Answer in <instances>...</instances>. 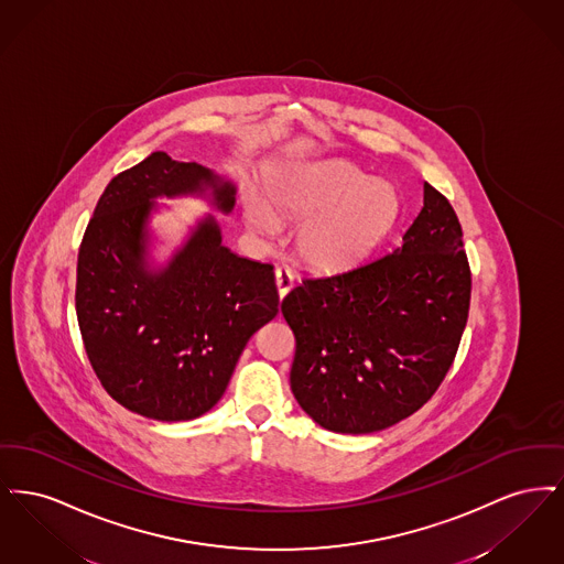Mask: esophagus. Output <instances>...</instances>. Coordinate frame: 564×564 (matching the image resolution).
<instances>
[{
    "instance_id": "34e87169",
    "label": "esophagus",
    "mask_w": 564,
    "mask_h": 564,
    "mask_svg": "<svg viewBox=\"0 0 564 564\" xmlns=\"http://www.w3.org/2000/svg\"><path fill=\"white\" fill-rule=\"evenodd\" d=\"M274 281H276V292L281 297H285V294L294 288V272L288 267H279L274 270Z\"/></svg>"
}]
</instances>
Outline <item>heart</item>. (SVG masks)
Masks as SVG:
<instances>
[{"label": "heart", "mask_w": 564, "mask_h": 564, "mask_svg": "<svg viewBox=\"0 0 564 564\" xmlns=\"http://www.w3.org/2000/svg\"><path fill=\"white\" fill-rule=\"evenodd\" d=\"M270 204L283 219H308L297 245L302 258L319 270L349 269L368 258L400 214L395 188L350 162H327L300 173L272 188ZM271 210L260 194L247 196V217L264 235L279 230Z\"/></svg>", "instance_id": "obj_1"}]
</instances>
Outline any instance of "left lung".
Returning a JSON list of instances; mask_svg holds the SVG:
<instances>
[{"label":"left lung","instance_id":"left-lung-1","mask_svg":"<svg viewBox=\"0 0 564 564\" xmlns=\"http://www.w3.org/2000/svg\"><path fill=\"white\" fill-rule=\"evenodd\" d=\"M469 297L458 217L425 182L423 209L395 251L306 276L283 297L295 338V400L336 433H375L408 419L448 375Z\"/></svg>","mask_w":564,"mask_h":564}]
</instances>
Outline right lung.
Listing matches in <instances>:
<instances>
[{"mask_svg":"<svg viewBox=\"0 0 564 564\" xmlns=\"http://www.w3.org/2000/svg\"><path fill=\"white\" fill-rule=\"evenodd\" d=\"M235 186L196 162L152 152L104 189L82 237L76 313L88 361L109 395L154 421H189L224 395L247 340L279 313L270 264L235 256L205 217L166 269H145L154 198Z\"/></svg>","mask_w":564,"mask_h":564,"instance_id":"obj_1","label":"right lung"}]
</instances>
